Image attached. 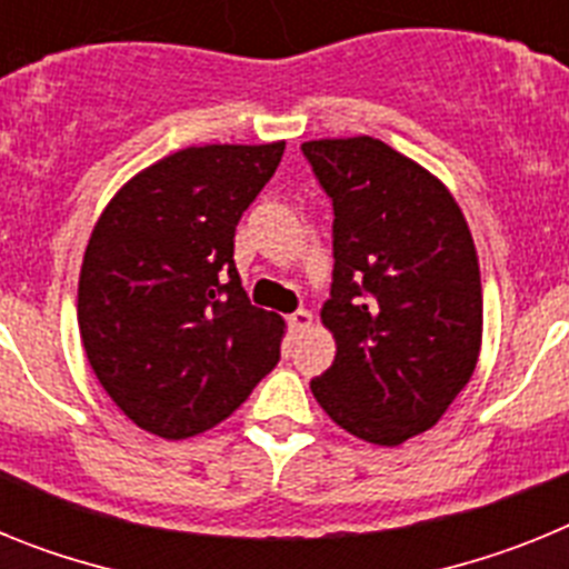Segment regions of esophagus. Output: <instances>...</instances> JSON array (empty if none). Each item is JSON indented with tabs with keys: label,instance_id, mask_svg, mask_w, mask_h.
I'll return each instance as SVG.
<instances>
[{
	"label": "esophagus",
	"instance_id": "34e87169",
	"mask_svg": "<svg viewBox=\"0 0 569 569\" xmlns=\"http://www.w3.org/2000/svg\"><path fill=\"white\" fill-rule=\"evenodd\" d=\"M310 325H313V316H310V310H296V313L288 316L290 333H301V330H308Z\"/></svg>",
	"mask_w": 569,
	"mask_h": 569
}]
</instances>
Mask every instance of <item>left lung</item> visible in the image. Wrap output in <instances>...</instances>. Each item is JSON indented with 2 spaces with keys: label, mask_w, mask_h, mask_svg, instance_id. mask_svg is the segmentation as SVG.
Returning a JSON list of instances; mask_svg holds the SVG:
<instances>
[{
  "label": "left lung",
  "mask_w": 569,
  "mask_h": 569,
  "mask_svg": "<svg viewBox=\"0 0 569 569\" xmlns=\"http://www.w3.org/2000/svg\"><path fill=\"white\" fill-rule=\"evenodd\" d=\"M301 153L333 204L321 321L336 359L310 390L341 430L396 447L433 427L476 370V244L450 190L373 136L305 142Z\"/></svg>",
  "instance_id": "obj_1"
}]
</instances>
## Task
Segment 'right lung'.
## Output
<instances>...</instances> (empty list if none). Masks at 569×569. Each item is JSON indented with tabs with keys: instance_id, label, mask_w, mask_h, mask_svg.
Instances as JSON below:
<instances>
[{
	"instance_id": "add662e5",
	"label": "right lung",
	"mask_w": 569,
	"mask_h": 569,
	"mask_svg": "<svg viewBox=\"0 0 569 569\" xmlns=\"http://www.w3.org/2000/svg\"><path fill=\"white\" fill-rule=\"evenodd\" d=\"M281 153L284 142L164 156L110 199L90 233L79 276L84 353L148 433H204L279 365L284 321L250 305L233 239Z\"/></svg>"
}]
</instances>
